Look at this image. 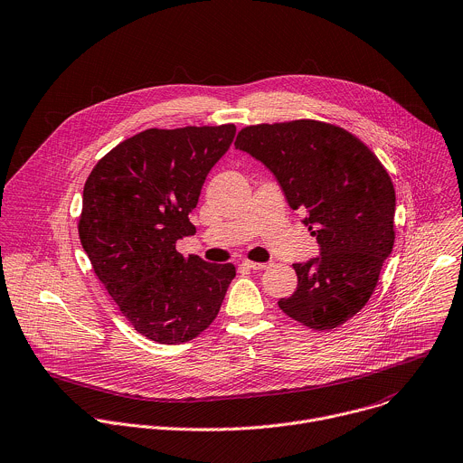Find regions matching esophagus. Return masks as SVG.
Returning <instances> with one entry per match:
<instances>
[{"label":"esophagus","mask_w":463,"mask_h":463,"mask_svg":"<svg viewBox=\"0 0 463 463\" xmlns=\"http://www.w3.org/2000/svg\"><path fill=\"white\" fill-rule=\"evenodd\" d=\"M241 265L250 269V270H265L269 265L267 263H260V261H250V260H241Z\"/></svg>","instance_id":"34e87169"}]
</instances>
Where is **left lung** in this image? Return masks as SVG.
Segmentation results:
<instances>
[{
	"label": "left lung",
	"instance_id": "obj_1",
	"mask_svg": "<svg viewBox=\"0 0 463 463\" xmlns=\"http://www.w3.org/2000/svg\"><path fill=\"white\" fill-rule=\"evenodd\" d=\"M234 146L276 176L320 245L318 258L292 265L296 290L278 307L309 329L340 327L373 296L394 245L396 196L387 169L360 137L317 119L249 125Z\"/></svg>",
	"mask_w": 463,
	"mask_h": 463
}]
</instances>
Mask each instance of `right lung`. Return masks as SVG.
I'll return each instance as SVG.
<instances>
[{"label":"right lung","instance_id":"1","mask_svg":"<svg viewBox=\"0 0 463 463\" xmlns=\"http://www.w3.org/2000/svg\"><path fill=\"white\" fill-rule=\"evenodd\" d=\"M234 134L232 123L146 128L109 150L85 182L81 245L121 315L152 342L202 335L236 276L232 263L176 250L196 232L189 214Z\"/></svg>","mask_w":463,"mask_h":463}]
</instances>
